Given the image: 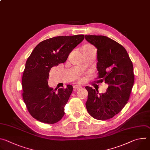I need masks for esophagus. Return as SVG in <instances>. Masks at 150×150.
Returning <instances> with one entry per match:
<instances>
[{"label": "esophagus", "mask_w": 150, "mask_h": 150, "mask_svg": "<svg viewBox=\"0 0 150 150\" xmlns=\"http://www.w3.org/2000/svg\"><path fill=\"white\" fill-rule=\"evenodd\" d=\"M74 90H78V89H80L82 88V87L81 86V85H74Z\"/></svg>", "instance_id": "34e87169"}]
</instances>
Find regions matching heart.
<instances>
[{
    "label": "heart",
    "mask_w": 150,
    "mask_h": 150,
    "mask_svg": "<svg viewBox=\"0 0 150 150\" xmlns=\"http://www.w3.org/2000/svg\"><path fill=\"white\" fill-rule=\"evenodd\" d=\"M89 46V45H87V46Z\"/></svg>",
    "instance_id": "heart-1"
}]
</instances>
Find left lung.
<instances>
[{
	"label": "left lung",
	"instance_id": "obj_1",
	"mask_svg": "<svg viewBox=\"0 0 150 150\" xmlns=\"http://www.w3.org/2000/svg\"><path fill=\"white\" fill-rule=\"evenodd\" d=\"M97 49V78L108 84L105 93L85 87L88 113L94 119L108 120L118 114L127 104L134 83V68L126 49L116 41L103 35H85Z\"/></svg>",
	"mask_w": 150,
	"mask_h": 150
}]
</instances>
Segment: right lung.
<instances>
[{
	"mask_svg": "<svg viewBox=\"0 0 150 150\" xmlns=\"http://www.w3.org/2000/svg\"><path fill=\"white\" fill-rule=\"evenodd\" d=\"M84 35L57 36L40 42L28 58L24 71L23 97L28 112L37 120L53 124L65 115V106L72 92L71 85L57 91L48 85L51 68L65 62Z\"/></svg>",
	"mask_w": 150,
	"mask_h": 150,
	"instance_id": "obj_1",
	"label": "right lung"
}]
</instances>
